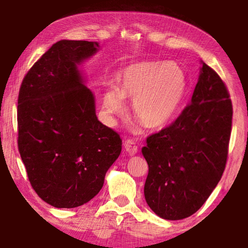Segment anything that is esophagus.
Returning <instances> with one entry per match:
<instances>
[{
  "label": "esophagus",
  "mask_w": 248,
  "mask_h": 248,
  "mask_svg": "<svg viewBox=\"0 0 248 248\" xmlns=\"http://www.w3.org/2000/svg\"><path fill=\"white\" fill-rule=\"evenodd\" d=\"M124 150L127 151L130 155H134L138 153V145L136 144V142H134L133 140H130V139L125 140L124 143Z\"/></svg>",
  "instance_id": "1"
}]
</instances>
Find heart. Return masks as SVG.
Masks as SVG:
<instances>
[{
  "mask_svg": "<svg viewBox=\"0 0 248 248\" xmlns=\"http://www.w3.org/2000/svg\"><path fill=\"white\" fill-rule=\"evenodd\" d=\"M187 91V78L178 64L166 61L138 62L125 68L121 89L110 85L105 92L103 107L109 120L125 111V98L132 99L134 116L146 128L169 124Z\"/></svg>",
  "mask_w": 248,
  "mask_h": 248,
  "instance_id": "b5f03b06",
  "label": "heart"
}]
</instances>
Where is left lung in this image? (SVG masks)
I'll return each mask as SVG.
<instances>
[{
    "instance_id": "left-lung-1",
    "label": "left lung",
    "mask_w": 248,
    "mask_h": 248,
    "mask_svg": "<svg viewBox=\"0 0 248 248\" xmlns=\"http://www.w3.org/2000/svg\"><path fill=\"white\" fill-rule=\"evenodd\" d=\"M232 116L224 82L202 62L190 104L142 148L149 165L144 197L158 217L182 220L207 201L225 169Z\"/></svg>"
}]
</instances>
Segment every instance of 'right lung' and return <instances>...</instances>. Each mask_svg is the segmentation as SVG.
Listing matches in <instances>:
<instances>
[{"label": "right lung", "mask_w": 248, "mask_h": 248, "mask_svg": "<svg viewBox=\"0 0 248 248\" xmlns=\"http://www.w3.org/2000/svg\"><path fill=\"white\" fill-rule=\"evenodd\" d=\"M98 44L60 40L31 66L18 94V151L33 190L56 208L89 202L102 189L123 141L98 121L78 65Z\"/></svg>", "instance_id": "right-lung-1"}]
</instances>
